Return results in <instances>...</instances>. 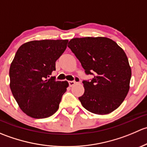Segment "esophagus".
I'll list each match as a JSON object with an SVG mask.
<instances>
[{
  "label": "esophagus",
  "instance_id": "esophagus-1",
  "mask_svg": "<svg viewBox=\"0 0 147 147\" xmlns=\"http://www.w3.org/2000/svg\"><path fill=\"white\" fill-rule=\"evenodd\" d=\"M80 81V78H75V80L74 81H69V85L70 86V87H72L73 85H75V84H76L77 82H79Z\"/></svg>",
  "mask_w": 147,
  "mask_h": 147
}]
</instances>
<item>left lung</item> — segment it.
<instances>
[{
  "label": "left lung",
  "mask_w": 147,
  "mask_h": 147,
  "mask_svg": "<svg viewBox=\"0 0 147 147\" xmlns=\"http://www.w3.org/2000/svg\"><path fill=\"white\" fill-rule=\"evenodd\" d=\"M67 46L91 81L82 82L79 97L83 107L96 115H107L121 105L129 90L131 70L126 53L112 40L86 37L70 40Z\"/></svg>",
  "instance_id": "left-lung-1"
}]
</instances>
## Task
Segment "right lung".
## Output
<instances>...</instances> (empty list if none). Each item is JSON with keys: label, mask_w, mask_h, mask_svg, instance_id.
Returning a JSON list of instances; mask_svg holds the SVG:
<instances>
[{"label": "right lung", "mask_w": 147, "mask_h": 147, "mask_svg": "<svg viewBox=\"0 0 147 147\" xmlns=\"http://www.w3.org/2000/svg\"><path fill=\"white\" fill-rule=\"evenodd\" d=\"M67 42V40H32L23 44L16 52L10 67V87L28 116L43 119L58 109L69 84L56 81L50 75Z\"/></svg>", "instance_id": "obj_1"}]
</instances>
